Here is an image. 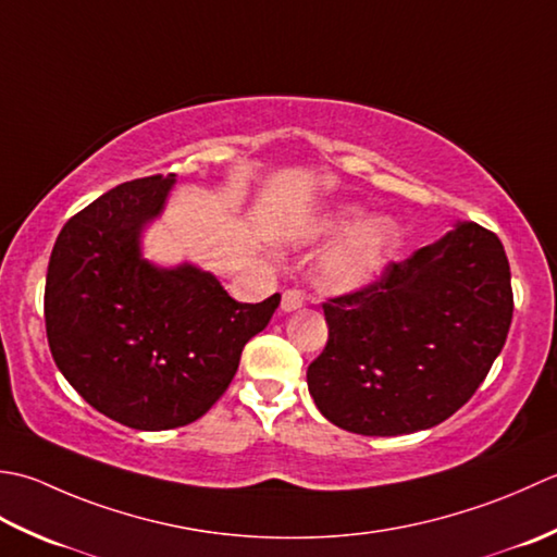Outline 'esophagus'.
<instances>
[{"mask_svg": "<svg viewBox=\"0 0 557 557\" xmlns=\"http://www.w3.org/2000/svg\"><path fill=\"white\" fill-rule=\"evenodd\" d=\"M302 293L300 290H286L281 295V310L283 312H295V310H300L302 308Z\"/></svg>", "mask_w": 557, "mask_h": 557, "instance_id": "1", "label": "esophagus"}]
</instances>
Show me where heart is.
<instances>
[{
    "mask_svg": "<svg viewBox=\"0 0 557 557\" xmlns=\"http://www.w3.org/2000/svg\"><path fill=\"white\" fill-rule=\"evenodd\" d=\"M345 235L326 249L314 269V278L329 293H350L366 288L389 264L399 247V225L387 215L362 221L360 207H344L308 225L312 240Z\"/></svg>",
    "mask_w": 557,
    "mask_h": 557,
    "instance_id": "heart-1",
    "label": "heart"
}]
</instances>
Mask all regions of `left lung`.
<instances>
[{
	"mask_svg": "<svg viewBox=\"0 0 557 557\" xmlns=\"http://www.w3.org/2000/svg\"><path fill=\"white\" fill-rule=\"evenodd\" d=\"M322 308L329 342L308 368L317 408L348 433L392 437L471 399L505 346L515 300L500 237L459 221Z\"/></svg>",
	"mask_w": 557,
	"mask_h": 557,
	"instance_id": "8db88e82",
	"label": "left lung"
}]
</instances>
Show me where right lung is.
<instances>
[{
    "mask_svg": "<svg viewBox=\"0 0 557 557\" xmlns=\"http://www.w3.org/2000/svg\"><path fill=\"white\" fill-rule=\"evenodd\" d=\"M173 185V173L132 180L72 215L45 281L57 368L96 411L134 430L180 428L207 413L281 302L278 293L237 302L209 271L146 262L141 233Z\"/></svg>",
    "mask_w": 557,
    "mask_h": 557,
    "instance_id": "1",
    "label": "right lung"
}]
</instances>
